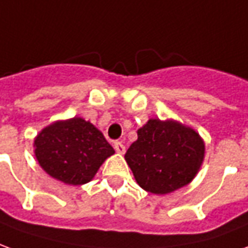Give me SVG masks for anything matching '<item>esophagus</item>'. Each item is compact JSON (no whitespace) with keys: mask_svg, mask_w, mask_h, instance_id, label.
Returning a JSON list of instances; mask_svg holds the SVG:
<instances>
[{"mask_svg":"<svg viewBox=\"0 0 248 248\" xmlns=\"http://www.w3.org/2000/svg\"><path fill=\"white\" fill-rule=\"evenodd\" d=\"M115 149H116V152H117V154H120V155L125 154V147H124V144L120 143V141H116Z\"/></svg>","mask_w":248,"mask_h":248,"instance_id":"34e87169","label":"esophagus"}]
</instances>
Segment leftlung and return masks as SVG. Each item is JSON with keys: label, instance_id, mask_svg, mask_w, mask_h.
<instances>
[{"label": "left lung", "instance_id": "left-lung-1", "mask_svg": "<svg viewBox=\"0 0 248 248\" xmlns=\"http://www.w3.org/2000/svg\"><path fill=\"white\" fill-rule=\"evenodd\" d=\"M204 159V141L175 120L149 119L138 131L125 160L145 191L166 195L192 182Z\"/></svg>", "mask_w": 248, "mask_h": 248}]
</instances>
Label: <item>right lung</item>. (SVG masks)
<instances>
[{"instance_id":"1","label":"right lung","mask_w":248,"mask_h":248,"mask_svg":"<svg viewBox=\"0 0 248 248\" xmlns=\"http://www.w3.org/2000/svg\"><path fill=\"white\" fill-rule=\"evenodd\" d=\"M113 154L104 135L81 117L54 121L34 139V155L41 168L71 186L91 182Z\"/></svg>"}]
</instances>
